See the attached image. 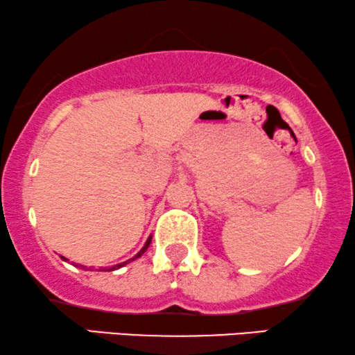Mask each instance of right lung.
<instances>
[{
    "label": "right lung",
    "mask_w": 355,
    "mask_h": 355,
    "mask_svg": "<svg viewBox=\"0 0 355 355\" xmlns=\"http://www.w3.org/2000/svg\"><path fill=\"white\" fill-rule=\"evenodd\" d=\"M150 243H152V234H150V236H148V238H147V241H145V245L142 246V250H140V251H139V253H137V254L134 256V258L127 259V261H123V263H119V264H115V266H110V268H101V270H99V271H114V270H119V268L125 266V264H127V263H129V261H134V259H137V258H140V256H142V254L145 253V251H147V248H148V246H150ZM62 259H64V261H66V258H62ZM80 266H83V264H80Z\"/></svg>",
    "instance_id": "add662e5"
}]
</instances>
